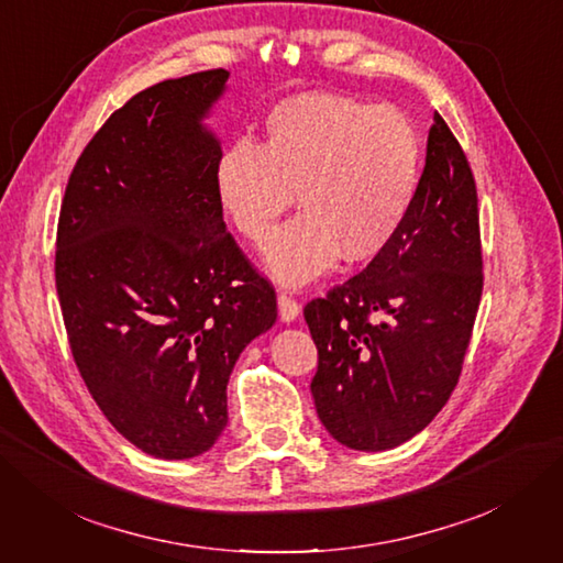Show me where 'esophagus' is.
Returning <instances> with one entry per match:
<instances>
[{
    "mask_svg": "<svg viewBox=\"0 0 563 563\" xmlns=\"http://www.w3.org/2000/svg\"><path fill=\"white\" fill-rule=\"evenodd\" d=\"M277 305H279V317L284 321H294L300 314V302L291 291H279Z\"/></svg>",
    "mask_w": 563,
    "mask_h": 563,
    "instance_id": "1",
    "label": "esophagus"
}]
</instances>
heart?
I'll use <instances>...</instances> for the list:
<instances>
[{"instance_id":"1","label":"heart","mask_w":563,"mask_h":563,"mask_svg":"<svg viewBox=\"0 0 563 563\" xmlns=\"http://www.w3.org/2000/svg\"><path fill=\"white\" fill-rule=\"evenodd\" d=\"M422 166L418 129L397 108L331 91H302L272 106L261 141H234L213 168L218 209L236 234L263 244L298 197L294 220L272 236L265 265L302 284L340 253L366 263L399 234Z\"/></svg>"}]
</instances>
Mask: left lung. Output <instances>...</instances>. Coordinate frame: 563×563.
I'll use <instances>...</instances> for the list:
<instances>
[{
  "mask_svg": "<svg viewBox=\"0 0 563 563\" xmlns=\"http://www.w3.org/2000/svg\"><path fill=\"white\" fill-rule=\"evenodd\" d=\"M479 199L463 147L434 114L399 234L360 275L305 305L319 352L312 397L354 451H387L428 428L463 371L484 288Z\"/></svg>",
  "mask_w": 563,
  "mask_h": 563,
  "instance_id": "1",
  "label": "left lung"
}]
</instances>
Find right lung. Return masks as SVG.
I'll return each mask as SVG.
<instances>
[{"mask_svg": "<svg viewBox=\"0 0 563 563\" xmlns=\"http://www.w3.org/2000/svg\"><path fill=\"white\" fill-rule=\"evenodd\" d=\"M223 67L166 79L114 110L60 203L56 291L75 364L112 428L185 460L228 424L242 350L277 319L275 286L228 232L201 126Z\"/></svg>", "mask_w": 563, "mask_h": 563, "instance_id": "add662e5", "label": "right lung"}]
</instances>
